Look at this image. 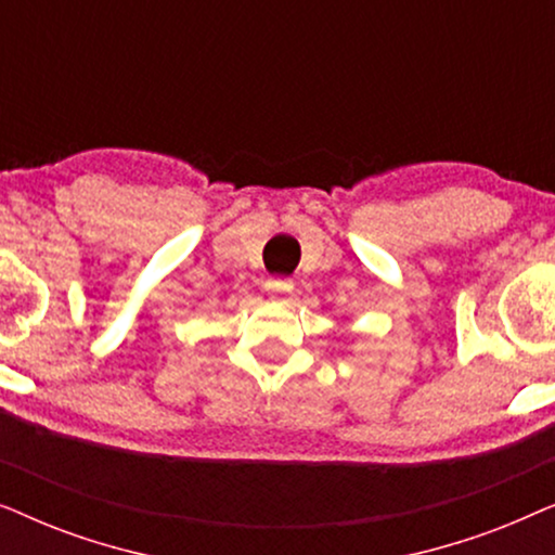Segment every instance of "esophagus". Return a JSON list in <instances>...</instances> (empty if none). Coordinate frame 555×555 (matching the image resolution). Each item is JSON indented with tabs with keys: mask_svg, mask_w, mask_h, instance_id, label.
<instances>
[{
	"mask_svg": "<svg viewBox=\"0 0 555 555\" xmlns=\"http://www.w3.org/2000/svg\"><path fill=\"white\" fill-rule=\"evenodd\" d=\"M264 291L270 295H275V298H283V295L293 293V280L287 278H270L268 283H264Z\"/></svg>",
	"mask_w": 555,
	"mask_h": 555,
	"instance_id": "obj_1",
	"label": "esophagus"
}]
</instances>
